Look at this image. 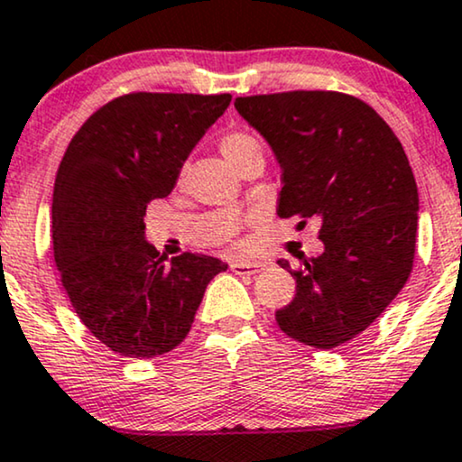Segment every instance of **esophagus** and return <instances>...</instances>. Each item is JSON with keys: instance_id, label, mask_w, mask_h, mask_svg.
I'll return each instance as SVG.
<instances>
[{"instance_id": "obj_1", "label": "esophagus", "mask_w": 462, "mask_h": 462, "mask_svg": "<svg viewBox=\"0 0 462 462\" xmlns=\"http://www.w3.org/2000/svg\"><path fill=\"white\" fill-rule=\"evenodd\" d=\"M266 266V263H247V260H232L230 269L232 273L236 275H254L258 271H263Z\"/></svg>"}]
</instances>
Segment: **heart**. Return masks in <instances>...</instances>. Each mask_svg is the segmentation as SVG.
Wrapping results in <instances>:
<instances>
[{
	"mask_svg": "<svg viewBox=\"0 0 462 462\" xmlns=\"http://www.w3.org/2000/svg\"><path fill=\"white\" fill-rule=\"evenodd\" d=\"M221 152H224L227 161H230L232 165H236L238 170H241L247 161H252L255 157H264L263 143L255 140L254 135L243 131H232L224 135V140H221Z\"/></svg>",
	"mask_w": 462,
	"mask_h": 462,
	"instance_id": "obj_1",
	"label": "heart"
}]
</instances>
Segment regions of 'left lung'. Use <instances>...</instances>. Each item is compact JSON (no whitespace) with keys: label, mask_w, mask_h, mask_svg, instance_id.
Masks as SVG:
<instances>
[{"label":"left lung","mask_w":462,"mask_h":462,"mask_svg":"<svg viewBox=\"0 0 462 462\" xmlns=\"http://www.w3.org/2000/svg\"><path fill=\"white\" fill-rule=\"evenodd\" d=\"M235 107L282 168L277 215L316 219L325 245L299 271L280 260L297 294L275 320L292 340L329 351L368 329L407 284L420 210L413 170L387 122L348 94H260Z\"/></svg>","instance_id":"8db88e82"}]
</instances>
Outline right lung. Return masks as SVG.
Instances as JSON below:
<instances>
[{
  "mask_svg": "<svg viewBox=\"0 0 462 462\" xmlns=\"http://www.w3.org/2000/svg\"><path fill=\"white\" fill-rule=\"evenodd\" d=\"M230 94L135 92L83 122L53 187V255L83 325L133 359L187 337L204 291L226 263L146 241V207L170 196L182 163L227 109Z\"/></svg>",
  "mask_w": 462,
  "mask_h": 462,
  "instance_id": "obj_1",
  "label": "right lung"
}]
</instances>
